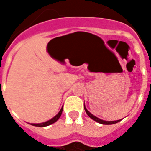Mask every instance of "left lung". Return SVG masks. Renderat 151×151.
<instances>
[{
  "instance_id": "8db88e82",
  "label": "left lung",
  "mask_w": 151,
  "mask_h": 151,
  "mask_svg": "<svg viewBox=\"0 0 151 151\" xmlns=\"http://www.w3.org/2000/svg\"><path fill=\"white\" fill-rule=\"evenodd\" d=\"M84 109H85L86 112V114L88 115L89 117H91L92 120H95L96 122H98V123L99 124H116V123H118L119 121H120L121 120H112V121H108V120H101V119H99V118H98V117H96L95 116H94V115H92L90 111L86 108L85 105H84Z\"/></svg>"
}]
</instances>
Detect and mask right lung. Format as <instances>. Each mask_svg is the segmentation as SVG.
Instances as JSON below:
<instances>
[{"instance_id":"obj_1","label":"right lung","mask_w":151,"mask_h":151,"mask_svg":"<svg viewBox=\"0 0 151 151\" xmlns=\"http://www.w3.org/2000/svg\"><path fill=\"white\" fill-rule=\"evenodd\" d=\"M62 111H63V107L61 108V109L60 110V111L58 113L56 114L55 116L52 118L51 120H47L46 122H43V123H40V124H31L32 125H34V126H37V127H45V126H47V125H50V124H52L55 123L56 120H58L60 116H61V113H62Z\"/></svg>"}]
</instances>
